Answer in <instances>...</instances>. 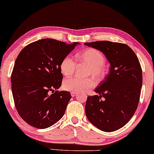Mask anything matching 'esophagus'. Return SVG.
Masks as SVG:
<instances>
[{"label":"esophagus","instance_id":"obj_1","mask_svg":"<svg viewBox=\"0 0 154 154\" xmlns=\"http://www.w3.org/2000/svg\"><path fill=\"white\" fill-rule=\"evenodd\" d=\"M71 96H72V97H75V96L77 95V93H73V92H72V93H71Z\"/></svg>","mask_w":154,"mask_h":154}]
</instances>
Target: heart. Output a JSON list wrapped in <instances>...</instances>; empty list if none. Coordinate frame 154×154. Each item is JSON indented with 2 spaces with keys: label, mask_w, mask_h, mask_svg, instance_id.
I'll return each instance as SVG.
<instances>
[{
  "label": "heart",
  "mask_w": 154,
  "mask_h": 154,
  "mask_svg": "<svg viewBox=\"0 0 154 154\" xmlns=\"http://www.w3.org/2000/svg\"><path fill=\"white\" fill-rule=\"evenodd\" d=\"M79 61L82 64L89 66L86 75H92L97 81L101 80L104 77L105 71L104 66L106 64V59L102 52L99 50L92 49L86 50L78 56ZM76 67V61L70 55L63 58L60 64V71L65 76H69L74 72ZM94 81L88 78L85 79H80L78 78H67L63 81V88L65 90L73 93L83 92L85 89L94 86Z\"/></svg>",
  "instance_id": "1"
}]
</instances>
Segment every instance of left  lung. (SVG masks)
<instances>
[{
  "label": "left lung",
  "instance_id": "obj_1",
  "mask_svg": "<svg viewBox=\"0 0 154 154\" xmlns=\"http://www.w3.org/2000/svg\"><path fill=\"white\" fill-rule=\"evenodd\" d=\"M85 45L100 50L111 65L109 73L94 90L99 95L88 97L86 116L98 129L115 131L131 119L137 108L142 85L140 63L125 44L102 41Z\"/></svg>",
  "mask_w": 154,
  "mask_h": 154
}]
</instances>
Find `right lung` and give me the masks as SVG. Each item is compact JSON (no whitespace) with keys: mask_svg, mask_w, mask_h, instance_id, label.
Instances as JSON below:
<instances>
[{"mask_svg":"<svg viewBox=\"0 0 154 154\" xmlns=\"http://www.w3.org/2000/svg\"><path fill=\"white\" fill-rule=\"evenodd\" d=\"M78 44L45 38L20 52L11 75L12 92L19 115L29 125L45 129L64 116L71 94L54 90L62 85L61 62Z\"/></svg>","mask_w":154,"mask_h":154,"instance_id":"1","label":"right lung"}]
</instances>
